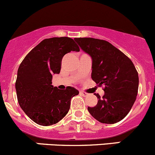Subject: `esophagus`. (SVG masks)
<instances>
[{"label":"esophagus","instance_id":"1","mask_svg":"<svg viewBox=\"0 0 155 155\" xmlns=\"http://www.w3.org/2000/svg\"><path fill=\"white\" fill-rule=\"evenodd\" d=\"M80 94H81V95H83V96H87L88 94L86 92H84V91H80Z\"/></svg>","mask_w":155,"mask_h":155}]
</instances>
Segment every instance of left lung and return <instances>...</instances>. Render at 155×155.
I'll return each mask as SVG.
<instances>
[{
	"label": "left lung",
	"instance_id": "1",
	"mask_svg": "<svg viewBox=\"0 0 155 155\" xmlns=\"http://www.w3.org/2000/svg\"><path fill=\"white\" fill-rule=\"evenodd\" d=\"M81 48L92 57V79L104 86L103 97L95 94L98 103L88 111L101 123L114 124L123 119L136 101L139 77L131 60L120 50L102 39L74 38Z\"/></svg>",
	"mask_w": 155,
	"mask_h": 155
}]
</instances>
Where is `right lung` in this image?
Masks as SVG:
<instances>
[{"mask_svg":"<svg viewBox=\"0 0 155 155\" xmlns=\"http://www.w3.org/2000/svg\"><path fill=\"white\" fill-rule=\"evenodd\" d=\"M79 51L71 38L53 37L42 40L28 54L19 66L15 81L21 108L36 124L54 125L68 113L71 98L79 94L74 87H53L52 75L59 74L63 56Z\"/></svg>","mask_w":155,"mask_h":155,"instance_id":"add662e5","label":"right lung"}]
</instances>
